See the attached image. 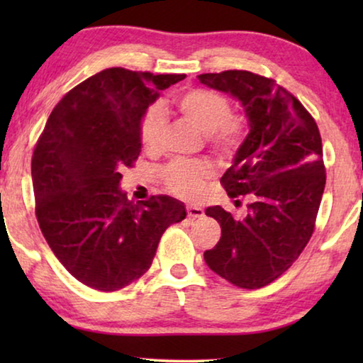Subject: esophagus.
<instances>
[{
    "instance_id": "1",
    "label": "esophagus",
    "mask_w": 363,
    "mask_h": 363,
    "mask_svg": "<svg viewBox=\"0 0 363 363\" xmlns=\"http://www.w3.org/2000/svg\"><path fill=\"white\" fill-rule=\"evenodd\" d=\"M186 213H188V218H193V220H195V218H201L203 215H205V211H203V208H200V206H193V205L186 206Z\"/></svg>"
}]
</instances>
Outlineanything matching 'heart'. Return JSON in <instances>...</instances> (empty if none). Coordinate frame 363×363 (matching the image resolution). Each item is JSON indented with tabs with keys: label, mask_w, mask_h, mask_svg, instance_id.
Listing matches in <instances>:
<instances>
[{
	"label": "heart",
	"mask_w": 363,
	"mask_h": 363,
	"mask_svg": "<svg viewBox=\"0 0 363 363\" xmlns=\"http://www.w3.org/2000/svg\"><path fill=\"white\" fill-rule=\"evenodd\" d=\"M177 111L196 130L208 137L211 147L220 153H233L245 137L242 118L231 116L230 101L221 94L193 89L177 99ZM165 113L150 108L140 125V140L147 152H157L165 133ZM213 177V168L206 162H175L167 167L165 185L177 196L198 200L205 193L206 182Z\"/></svg>",
	"instance_id": "b5f03b06"
}]
</instances>
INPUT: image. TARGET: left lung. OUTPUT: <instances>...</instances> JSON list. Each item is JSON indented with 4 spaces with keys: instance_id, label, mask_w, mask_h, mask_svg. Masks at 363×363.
<instances>
[{
    "instance_id": "obj_1",
    "label": "left lung",
    "mask_w": 363,
    "mask_h": 363,
    "mask_svg": "<svg viewBox=\"0 0 363 363\" xmlns=\"http://www.w3.org/2000/svg\"><path fill=\"white\" fill-rule=\"evenodd\" d=\"M198 79L241 102L250 127L221 177L228 196L250 195V211L236 218L221 206L206 208V216L220 223L221 238L203 256L223 279L259 289L289 269L314 231L325 186L319 128L272 79L247 71Z\"/></svg>"
}]
</instances>
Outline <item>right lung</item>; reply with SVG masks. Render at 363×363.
<instances>
[{"label": "right lung", "instance_id": "obj_1", "mask_svg": "<svg viewBox=\"0 0 363 363\" xmlns=\"http://www.w3.org/2000/svg\"><path fill=\"white\" fill-rule=\"evenodd\" d=\"M183 74L111 67L64 96L34 148L36 216L62 266L92 289L118 291L145 274L163 231L185 220L172 196L133 203L121 190L122 168L140 155L148 106Z\"/></svg>", "mask_w": 363, "mask_h": 363}]
</instances>
